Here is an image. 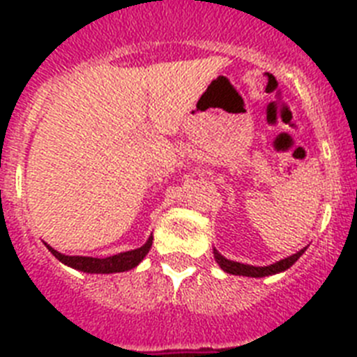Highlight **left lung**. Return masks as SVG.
I'll return each instance as SVG.
<instances>
[{"mask_svg":"<svg viewBox=\"0 0 357 357\" xmlns=\"http://www.w3.org/2000/svg\"><path fill=\"white\" fill-rule=\"evenodd\" d=\"M304 247L302 250H298L296 254L288 255L284 259L277 261L273 264H268V266H252V264H245V263H238V261H230L227 257H223L216 248H213V254H214V261L220 264L223 272L227 273H232V275H243V277H268V275H275V273L280 272H286L288 268H291L296 261L301 259V255L305 252Z\"/></svg>","mask_w":357,"mask_h":357,"instance_id":"obj_1","label":"left lung"}]
</instances>
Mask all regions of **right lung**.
Listing matches in <instances>:
<instances>
[{
    "label": "right lung",
    "instance_id": "right-lung-1",
    "mask_svg": "<svg viewBox=\"0 0 357 357\" xmlns=\"http://www.w3.org/2000/svg\"><path fill=\"white\" fill-rule=\"evenodd\" d=\"M151 243H153V236L146 239L143 247L110 255V257H103V259H100V257H85V255H66L50 247L48 243H44V245L61 263H64L66 266L75 268V270H80L84 273H119L128 272V270L137 266L150 252Z\"/></svg>",
    "mask_w": 357,
    "mask_h": 357
}]
</instances>
